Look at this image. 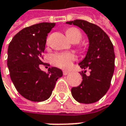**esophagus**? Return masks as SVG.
<instances>
[{
  "label": "esophagus",
  "mask_w": 126,
  "mask_h": 126,
  "mask_svg": "<svg viewBox=\"0 0 126 126\" xmlns=\"http://www.w3.org/2000/svg\"><path fill=\"white\" fill-rule=\"evenodd\" d=\"M69 73V71H66V70H64V71H63V74H64V75H67Z\"/></svg>",
  "instance_id": "esophagus-1"
}]
</instances>
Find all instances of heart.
Listing matches in <instances>:
<instances>
[{
    "mask_svg": "<svg viewBox=\"0 0 126 126\" xmlns=\"http://www.w3.org/2000/svg\"><path fill=\"white\" fill-rule=\"evenodd\" d=\"M66 34L72 42H79L82 35L79 29L77 28H70L67 29ZM51 61L55 66L62 69H68L72 65V62L75 60L76 57L72 52H57L51 55Z\"/></svg>",
    "mask_w": 126,
    "mask_h": 126,
    "instance_id": "1",
    "label": "heart"
}]
</instances>
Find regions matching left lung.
<instances>
[{"instance_id": "1", "label": "left lung", "mask_w": 126, "mask_h": 126, "mask_svg": "<svg viewBox=\"0 0 126 126\" xmlns=\"http://www.w3.org/2000/svg\"><path fill=\"white\" fill-rule=\"evenodd\" d=\"M66 23L82 29L89 41L86 55L79 65L83 69H89L90 75L86 74V70L80 72L83 80L79 86L72 88V96L82 104L96 102L106 94L110 86L115 66L113 45L107 34L95 24L83 20Z\"/></svg>"}]
</instances>
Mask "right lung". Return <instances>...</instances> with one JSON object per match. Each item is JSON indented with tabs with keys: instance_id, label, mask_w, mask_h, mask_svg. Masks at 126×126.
Here are the masks:
<instances>
[{
	"instance_id": "1",
	"label": "right lung",
	"mask_w": 126,
	"mask_h": 126,
	"mask_svg": "<svg viewBox=\"0 0 126 126\" xmlns=\"http://www.w3.org/2000/svg\"><path fill=\"white\" fill-rule=\"evenodd\" d=\"M54 22H41L17 32L10 42L7 64L10 77L20 95L32 101H43L50 97L56 81L62 71L49 68L48 72L40 69L42 62L47 34Z\"/></svg>"
}]
</instances>
